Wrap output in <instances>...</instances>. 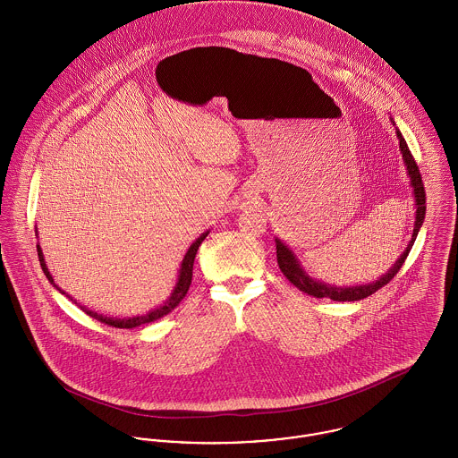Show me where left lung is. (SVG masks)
<instances>
[{"label": "left lung", "instance_id": "left-lung-1", "mask_svg": "<svg viewBox=\"0 0 458 458\" xmlns=\"http://www.w3.org/2000/svg\"><path fill=\"white\" fill-rule=\"evenodd\" d=\"M397 132V140H399V148L408 169V174L411 177V186H413V193H415V206H417V219H415V228H413V235L411 241L406 247V250L401 254V258L394 263V267L388 270L384 277H380L378 281L373 284H366V285H355V287H333L329 284H322V282L314 281L310 276H307L303 272V268L300 267V263L296 261L294 254L291 252V249L284 246L279 239H276L277 244V263L281 268L282 274L289 279L291 284H294L300 291L316 296V298H329L333 301H357L362 298L371 296L373 293H377L380 287L387 285L388 282L395 277V274L401 270L404 259L408 258L411 247L415 244V239L419 235V230L422 226L423 219H425V190H423L422 174L419 171V165L408 148V144L404 141V138L401 136L399 131Z\"/></svg>", "mask_w": 458, "mask_h": 458}]
</instances>
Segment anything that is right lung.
<instances>
[{
	"mask_svg": "<svg viewBox=\"0 0 458 458\" xmlns=\"http://www.w3.org/2000/svg\"><path fill=\"white\" fill-rule=\"evenodd\" d=\"M208 233L209 232H206V233H202L191 247L188 249V252H186V256H184V259H182V263H181V270H179V279H177L176 287H174V293H173V296L167 300V303L165 305H162L160 309H155V310H151L149 314H146V316H138V317H131V318H111V317L101 316V314H96V312H92V310H89V309H85V307H80L87 316L94 317L96 320H99V322H105L107 326H113V327H120V329H132V327H138V326H141V324H148V322H153V320H157V318H160V317L167 316L169 312H173L174 309H176L177 305H179V301L186 296V293H188V289H190V284H191V277H193V261H195V254H197V250H199V246L204 242V239L208 237ZM36 250H38V258H39V265H41V268H43V274L47 276V279L54 284V279H52V276H50V272H48V268H47V265H45V259H43V252H41V247L36 246ZM55 285V284H54ZM57 287V285H55ZM59 289V287H57ZM61 291V289H59ZM63 294H66L64 291H61ZM70 296V294H68ZM72 300V298H71ZM76 303V301H74Z\"/></svg>",
	"mask_w": 458,
	"mask_h": 458,
	"instance_id": "right-lung-1",
	"label": "right lung"
}]
</instances>
